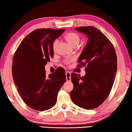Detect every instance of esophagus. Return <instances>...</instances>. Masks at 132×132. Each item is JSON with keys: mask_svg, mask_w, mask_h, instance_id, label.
I'll use <instances>...</instances> for the list:
<instances>
[{"mask_svg": "<svg viewBox=\"0 0 132 132\" xmlns=\"http://www.w3.org/2000/svg\"><path fill=\"white\" fill-rule=\"evenodd\" d=\"M66 76L67 81H70L71 80V73L69 71H66Z\"/></svg>", "mask_w": 132, "mask_h": 132, "instance_id": "1", "label": "esophagus"}]
</instances>
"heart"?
Returning a JSON list of instances; mask_svg holds the SVG:
<instances>
[{"mask_svg": "<svg viewBox=\"0 0 132 132\" xmlns=\"http://www.w3.org/2000/svg\"><path fill=\"white\" fill-rule=\"evenodd\" d=\"M64 38H65L66 41L68 42V43L72 46L75 45H77L80 42L79 36L77 34H76V33L74 32L68 33V34L65 35ZM58 43H59V41H58L57 39H55V41H53L52 44V49L53 51L56 50ZM71 61H72V59H67L65 61V63L68 64L69 63H70Z\"/></svg>", "mask_w": 132, "mask_h": 132, "instance_id": "1", "label": "heart"}]
</instances>
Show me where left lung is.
<instances>
[{"instance_id":"8db88e82","label":"left lung","mask_w":132,"mask_h":132,"mask_svg":"<svg viewBox=\"0 0 132 132\" xmlns=\"http://www.w3.org/2000/svg\"><path fill=\"white\" fill-rule=\"evenodd\" d=\"M75 30L88 39L79 57L80 65L86 66V75L81 77L71 73L70 97L80 108L93 109L103 103L110 93L117 71V57L111 41L97 28L84 26Z\"/></svg>"}]
</instances>
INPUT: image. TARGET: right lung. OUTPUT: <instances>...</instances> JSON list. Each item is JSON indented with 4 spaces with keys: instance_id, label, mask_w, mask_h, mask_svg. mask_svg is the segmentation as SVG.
Returning a JSON list of instances; mask_svg holds the SVG:
<instances>
[{
    "instance_id": "obj_1",
    "label": "right lung",
    "mask_w": 132,
    "mask_h": 132,
    "mask_svg": "<svg viewBox=\"0 0 132 132\" xmlns=\"http://www.w3.org/2000/svg\"><path fill=\"white\" fill-rule=\"evenodd\" d=\"M64 31L52 28L33 31L22 41L13 57L14 83L23 101L35 110L44 111L52 108L66 81L63 68L48 76L45 70V66L53 56V41Z\"/></svg>"
}]
</instances>
